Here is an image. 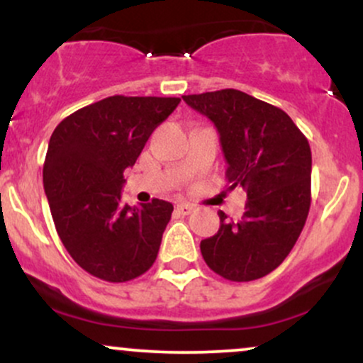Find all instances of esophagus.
I'll list each match as a JSON object with an SVG mask.
<instances>
[{"mask_svg":"<svg viewBox=\"0 0 363 363\" xmlns=\"http://www.w3.org/2000/svg\"><path fill=\"white\" fill-rule=\"evenodd\" d=\"M196 210L194 205H191V203H179V205L176 206V211L179 215H191L193 211Z\"/></svg>","mask_w":363,"mask_h":363,"instance_id":"1","label":"esophagus"}]
</instances>
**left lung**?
I'll use <instances>...</instances> for the list:
<instances>
[{"instance_id": "left-lung-1", "label": "left lung", "mask_w": 363, "mask_h": 363, "mask_svg": "<svg viewBox=\"0 0 363 363\" xmlns=\"http://www.w3.org/2000/svg\"><path fill=\"white\" fill-rule=\"evenodd\" d=\"M182 99L218 129L228 189L247 193L239 222L218 211V232L199 244L203 259L225 280L266 277L289 256L309 215V141L285 111L240 90Z\"/></svg>"}]
</instances>
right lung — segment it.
Here are the masks:
<instances>
[{
  "label": "right lung",
  "mask_w": 363,
  "mask_h": 363,
  "mask_svg": "<svg viewBox=\"0 0 363 363\" xmlns=\"http://www.w3.org/2000/svg\"><path fill=\"white\" fill-rule=\"evenodd\" d=\"M179 97L112 95L57 124L44 162V189L62 245L80 268L124 283L157 259L174 206L164 199L128 206L124 169L133 167L150 135L172 114Z\"/></svg>",
  "instance_id": "obj_1"
}]
</instances>
